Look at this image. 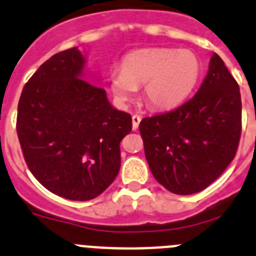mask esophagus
Returning a JSON list of instances; mask_svg holds the SVG:
<instances>
[{
  "mask_svg": "<svg viewBox=\"0 0 256 256\" xmlns=\"http://www.w3.org/2000/svg\"><path fill=\"white\" fill-rule=\"evenodd\" d=\"M140 121H142V117L138 116V114H134L132 116V130H138Z\"/></svg>",
  "mask_w": 256,
  "mask_h": 256,
  "instance_id": "esophagus-1",
  "label": "esophagus"
}]
</instances>
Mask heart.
<instances>
[{"label": "heart", "mask_w": 256, "mask_h": 256, "mask_svg": "<svg viewBox=\"0 0 256 256\" xmlns=\"http://www.w3.org/2000/svg\"><path fill=\"white\" fill-rule=\"evenodd\" d=\"M200 61L194 52L174 48H148L131 52L122 68H112L110 89L120 106H128L139 85L154 110L180 106L194 90L200 76Z\"/></svg>", "instance_id": "heart-1"}]
</instances>
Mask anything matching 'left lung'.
I'll list each match as a JSON object with an SVG mask.
<instances>
[{
  "mask_svg": "<svg viewBox=\"0 0 256 256\" xmlns=\"http://www.w3.org/2000/svg\"><path fill=\"white\" fill-rule=\"evenodd\" d=\"M154 178L174 194L199 192L234 158L241 135L240 88L217 54L202 86L171 112L139 125Z\"/></svg>",
  "mask_w": 256,
  "mask_h": 256,
  "instance_id": "1",
  "label": "left lung"
}]
</instances>
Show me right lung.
<instances>
[{
    "label": "right lung",
    "instance_id": "add662e5",
    "mask_svg": "<svg viewBox=\"0 0 256 256\" xmlns=\"http://www.w3.org/2000/svg\"><path fill=\"white\" fill-rule=\"evenodd\" d=\"M85 64L78 47L47 60L25 84L16 120L33 176L50 192L79 202L114 182L120 142L132 128L130 114L116 110L104 89L86 78Z\"/></svg>",
    "mask_w": 256,
    "mask_h": 256
}]
</instances>
